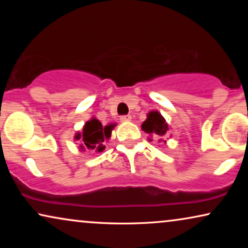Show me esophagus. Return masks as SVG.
I'll use <instances>...</instances> for the list:
<instances>
[{
	"label": "esophagus",
	"instance_id": "esophagus-1",
	"mask_svg": "<svg viewBox=\"0 0 248 248\" xmlns=\"http://www.w3.org/2000/svg\"><path fill=\"white\" fill-rule=\"evenodd\" d=\"M121 122H130L132 120L131 115H123V116L120 117Z\"/></svg>",
	"mask_w": 248,
	"mask_h": 248
}]
</instances>
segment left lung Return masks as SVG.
<instances>
[{
  "mask_svg": "<svg viewBox=\"0 0 248 248\" xmlns=\"http://www.w3.org/2000/svg\"><path fill=\"white\" fill-rule=\"evenodd\" d=\"M142 130L148 134H154L158 138V142L162 141V137L168 131V124L166 123V120L161 116V114L158 110H152L148 114L147 120L142 123ZM166 143V141H165Z\"/></svg>",
  "mask_w": 248,
  "mask_h": 248,
  "instance_id": "obj_1",
  "label": "left lung"
}]
</instances>
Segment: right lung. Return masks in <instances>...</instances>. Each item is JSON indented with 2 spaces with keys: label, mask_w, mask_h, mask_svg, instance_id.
<instances>
[{
  "label": "right lung",
  "mask_w": 248,
  "mask_h": 248,
  "mask_svg": "<svg viewBox=\"0 0 248 248\" xmlns=\"http://www.w3.org/2000/svg\"><path fill=\"white\" fill-rule=\"evenodd\" d=\"M115 124H109L103 126L97 118L93 117L88 121L82 128V132H78L74 139L80 140L82 144H80L81 150L88 148L89 150H96V152H101L105 149L103 144L105 140L110 138L111 130Z\"/></svg>",
  "instance_id": "add662e5"
}]
</instances>
